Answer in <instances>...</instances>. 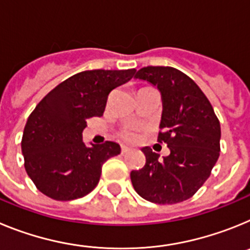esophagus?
I'll list each match as a JSON object with an SVG mask.
<instances>
[{"label": "esophagus", "instance_id": "1", "mask_svg": "<svg viewBox=\"0 0 250 250\" xmlns=\"http://www.w3.org/2000/svg\"><path fill=\"white\" fill-rule=\"evenodd\" d=\"M130 151V147L127 146H121V154H126Z\"/></svg>", "mask_w": 250, "mask_h": 250}]
</instances>
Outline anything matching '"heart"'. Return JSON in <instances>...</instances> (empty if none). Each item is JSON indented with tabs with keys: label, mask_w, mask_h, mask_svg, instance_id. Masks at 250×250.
I'll list each match as a JSON object with an SVG mask.
<instances>
[{
	"label": "heart",
	"mask_w": 250,
	"mask_h": 250,
	"mask_svg": "<svg viewBox=\"0 0 250 250\" xmlns=\"http://www.w3.org/2000/svg\"><path fill=\"white\" fill-rule=\"evenodd\" d=\"M121 136H123L124 140H126V141H134L136 139V132L135 130H132V129H125L123 130V132H121Z\"/></svg>",
	"instance_id": "heart-1"
}]
</instances>
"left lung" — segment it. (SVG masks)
Segmentation results:
<instances>
[{
  "mask_svg": "<svg viewBox=\"0 0 250 250\" xmlns=\"http://www.w3.org/2000/svg\"><path fill=\"white\" fill-rule=\"evenodd\" d=\"M156 86L163 114L158 141L167 143L170 154L145 146V165L130 174L132 187L145 200L175 204L189 199L210 176L219 158L220 124L204 92L184 72L170 66H147L135 74Z\"/></svg>",
  "mask_w": 250,
  "mask_h": 250,
  "instance_id": "obj_1",
  "label": "left lung"
}]
</instances>
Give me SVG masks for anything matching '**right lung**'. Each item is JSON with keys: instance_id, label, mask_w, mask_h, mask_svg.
Masks as SVG:
<instances>
[{"instance_id": "add662e5", "label": "right lung", "mask_w": 250, "mask_h": 250, "mask_svg": "<svg viewBox=\"0 0 250 250\" xmlns=\"http://www.w3.org/2000/svg\"><path fill=\"white\" fill-rule=\"evenodd\" d=\"M135 72V68L79 72L37 104L26 123L21 149L26 171L41 193L67 202L94 190L103 164L121 149L114 141L86 146V120L101 116L111 90L131 80Z\"/></svg>"}]
</instances>
